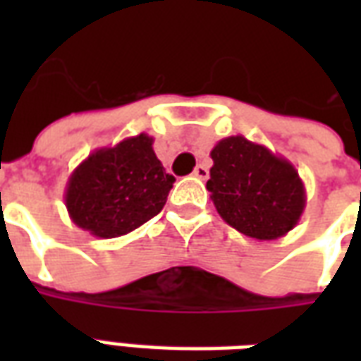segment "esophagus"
Segmentation results:
<instances>
[{
	"instance_id": "34e87169",
	"label": "esophagus",
	"mask_w": 361,
	"mask_h": 361,
	"mask_svg": "<svg viewBox=\"0 0 361 361\" xmlns=\"http://www.w3.org/2000/svg\"><path fill=\"white\" fill-rule=\"evenodd\" d=\"M193 176H195L197 180H209V168L203 164L195 166V170H193Z\"/></svg>"
}]
</instances>
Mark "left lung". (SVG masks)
<instances>
[{
  "label": "left lung",
  "instance_id": "8db88e82",
  "mask_svg": "<svg viewBox=\"0 0 361 361\" xmlns=\"http://www.w3.org/2000/svg\"><path fill=\"white\" fill-rule=\"evenodd\" d=\"M211 158L207 189L226 224L259 242H271L300 222L305 188L290 160L242 135L216 142Z\"/></svg>",
  "mask_w": 361,
  "mask_h": 361
}]
</instances>
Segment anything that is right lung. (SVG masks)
<instances>
[{"instance_id": "1", "label": "right lung", "mask_w": 361, "mask_h": 361, "mask_svg": "<svg viewBox=\"0 0 361 361\" xmlns=\"http://www.w3.org/2000/svg\"><path fill=\"white\" fill-rule=\"evenodd\" d=\"M147 133L127 137L114 147L90 152L69 176L66 207L75 226L110 240L157 216L176 178L152 150Z\"/></svg>"}]
</instances>
